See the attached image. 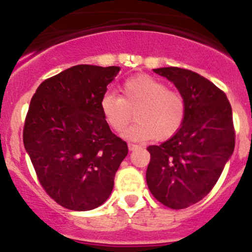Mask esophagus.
Masks as SVG:
<instances>
[{
    "mask_svg": "<svg viewBox=\"0 0 252 252\" xmlns=\"http://www.w3.org/2000/svg\"><path fill=\"white\" fill-rule=\"evenodd\" d=\"M128 148H129V150H135V149L138 148V146H137V144H134V143H128Z\"/></svg>",
    "mask_w": 252,
    "mask_h": 252,
    "instance_id": "esophagus-1",
    "label": "esophagus"
}]
</instances>
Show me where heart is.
I'll return each mask as SVG.
<instances>
[{"label":"heart","instance_id":"obj_1","mask_svg":"<svg viewBox=\"0 0 252 252\" xmlns=\"http://www.w3.org/2000/svg\"><path fill=\"white\" fill-rule=\"evenodd\" d=\"M100 110L106 124L122 132L132 118L136 122L124 132L132 141H167L179 132L187 117L186 98L149 74L130 77L121 86V96L105 92Z\"/></svg>","mask_w":252,"mask_h":252}]
</instances>
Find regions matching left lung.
<instances>
[{
  "mask_svg": "<svg viewBox=\"0 0 252 252\" xmlns=\"http://www.w3.org/2000/svg\"><path fill=\"white\" fill-rule=\"evenodd\" d=\"M154 72L184 94L187 117L178 134L147 148L150 153L147 185L164 206L186 209L209 194L232 155L236 138L232 109L224 91L195 72L179 67Z\"/></svg>",
  "mask_w": 252,
  "mask_h": 252,
  "instance_id": "8db88e82",
  "label": "left lung"
}]
</instances>
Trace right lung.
Returning a JSON list of instances; mask_svg holds the SVG:
<instances>
[{
    "label": "right lung",
    "mask_w": 252,
    "mask_h": 252,
    "mask_svg": "<svg viewBox=\"0 0 252 252\" xmlns=\"http://www.w3.org/2000/svg\"><path fill=\"white\" fill-rule=\"evenodd\" d=\"M120 70L72 66L43 80L31 100L25 148L42 189L65 209L100 206L128 154V144L110 130L100 110V98Z\"/></svg>",
    "instance_id": "add662e5"
}]
</instances>
